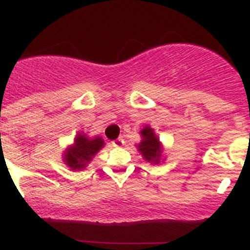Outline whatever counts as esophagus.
Masks as SVG:
<instances>
[{
	"label": "esophagus",
	"mask_w": 250,
	"mask_h": 250,
	"mask_svg": "<svg viewBox=\"0 0 250 250\" xmlns=\"http://www.w3.org/2000/svg\"><path fill=\"white\" fill-rule=\"evenodd\" d=\"M123 144H125V139H122V138H118V139L113 140L112 142L113 146H122Z\"/></svg>",
	"instance_id": "1"
}]
</instances>
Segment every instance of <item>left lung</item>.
Wrapping results in <instances>:
<instances>
[{"mask_svg":"<svg viewBox=\"0 0 250 250\" xmlns=\"http://www.w3.org/2000/svg\"><path fill=\"white\" fill-rule=\"evenodd\" d=\"M140 134H142L143 139L137 145L138 151L143 155V157L147 162L160 164V160H161L162 155V146L159 138L155 134L154 129L150 128L149 125H146V127H144L140 130Z\"/></svg>","mask_w":250,"mask_h":250,"instance_id":"obj_1","label":"left lung"}]
</instances>
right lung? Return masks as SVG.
I'll list each match as a JSON object with an SVG mask.
<instances>
[{
    "label": "right lung",
    "instance_id": "1",
    "mask_svg": "<svg viewBox=\"0 0 250 250\" xmlns=\"http://www.w3.org/2000/svg\"><path fill=\"white\" fill-rule=\"evenodd\" d=\"M105 142L101 137L88 138L84 133H78L74 138V144L67 147L63 154V162L73 171L85 168L86 165L93 160L96 152L101 150Z\"/></svg>",
    "mask_w": 250,
    "mask_h": 250
}]
</instances>
